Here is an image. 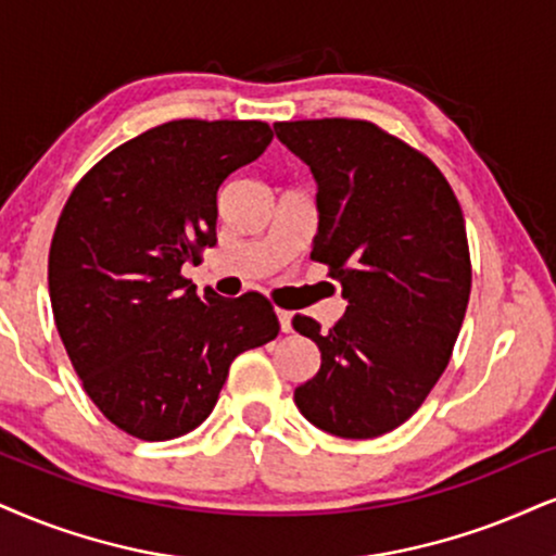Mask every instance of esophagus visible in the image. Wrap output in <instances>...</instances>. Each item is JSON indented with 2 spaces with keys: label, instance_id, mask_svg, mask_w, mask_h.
<instances>
[{
  "label": "esophagus",
  "instance_id": "34e87169",
  "mask_svg": "<svg viewBox=\"0 0 556 556\" xmlns=\"http://www.w3.org/2000/svg\"><path fill=\"white\" fill-rule=\"evenodd\" d=\"M278 325H280V332H291V312L286 309H278Z\"/></svg>",
  "mask_w": 556,
  "mask_h": 556
}]
</instances>
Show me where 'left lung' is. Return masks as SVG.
I'll use <instances>...</instances> for the list:
<instances>
[{
    "label": "left lung",
    "mask_w": 556,
    "mask_h": 556,
    "mask_svg": "<svg viewBox=\"0 0 556 556\" xmlns=\"http://www.w3.org/2000/svg\"><path fill=\"white\" fill-rule=\"evenodd\" d=\"M317 182L312 260L330 265L348 309L330 332L293 317L321 366L293 402L340 438L402 425L448 366L471 291L462 205L428 156L368 121L276 123Z\"/></svg>",
    "instance_id": "obj_1"
}]
</instances>
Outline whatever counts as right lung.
<instances>
[{
    "label": "right lung",
    "instance_id": "add662e5",
    "mask_svg": "<svg viewBox=\"0 0 556 556\" xmlns=\"http://www.w3.org/2000/svg\"><path fill=\"white\" fill-rule=\"evenodd\" d=\"M273 141L263 121H169L81 177L48 255L56 330L89 400L128 435L169 441L216 407L231 361L278 334L260 293L182 278L216 244V195Z\"/></svg>",
    "mask_w": 556,
    "mask_h": 556
}]
</instances>
